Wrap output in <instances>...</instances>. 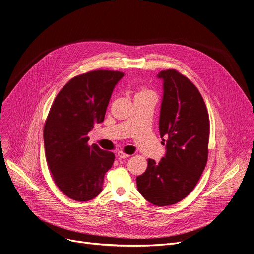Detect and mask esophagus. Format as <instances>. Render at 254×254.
<instances>
[{
    "label": "esophagus",
    "instance_id": "esophagus-1",
    "mask_svg": "<svg viewBox=\"0 0 254 254\" xmlns=\"http://www.w3.org/2000/svg\"><path fill=\"white\" fill-rule=\"evenodd\" d=\"M129 156H130V155H128V154H127V153L123 152V151H119V152H118V157H119V158L126 159V158H128Z\"/></svg>",
    "mask_w": 254,
    "mask_h": 254
}]
</instances>
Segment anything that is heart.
I'll return each mask as SVG.
<instances>
[{
  "label": "heart",
  "instance_id": "heart-1",
  "mask_svg": "<svg viewBox=\"0 0 254 254\" xmlns=\"http://www.w3.org/2000/svg\"><path fill=\"white\" fill-rule=\"evenodd\" d=\"M148 93H152L150 90H148L147 88H140L139 92H137L136 95H142V94H148Z\"/></svg>",
  "mask_w": 254,
  "mask_h": 254
}]
</instances>
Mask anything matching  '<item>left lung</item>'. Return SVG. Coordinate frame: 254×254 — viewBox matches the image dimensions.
I'll return each mask as SVG.
<instances>
[{"label": "left lung", "mask_w": 254, "mask_h": 254, "mask_svg": "<svg viewBox=\"0 0 254 254\" xmlns=\"http://www.w3.org/2000/svg\"><path fill=\"white\" fill-rule=\"evenodd\" d=\"M163 100L159 130L165 157L148 159L146 171L136 177L139 192L152 204L166 206L187 197L195 188L209 154L210 119L195 85L173 68L161 71Z\"/></svg>", "instance_id": "1"}]
</instances>
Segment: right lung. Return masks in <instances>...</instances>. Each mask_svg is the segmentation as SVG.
<instances>
[{"mask_svg":"<svg viewBox=\"0 0 254 254\" xmlns=\"http://www.w3.org/2000/svg\"><path fill=\"white\" fill-rule=\"evenodd\" d=\"M123 72L96 70L74 77L59 92L44 124L45 158L59 190L76 201L102 190L114 154L88 145V132L104 121L113 88Z\"/></svg>","mask_w":254,"mask_h":254,"instance_id":"add662e5","label":"right lung"}]
</instances>
